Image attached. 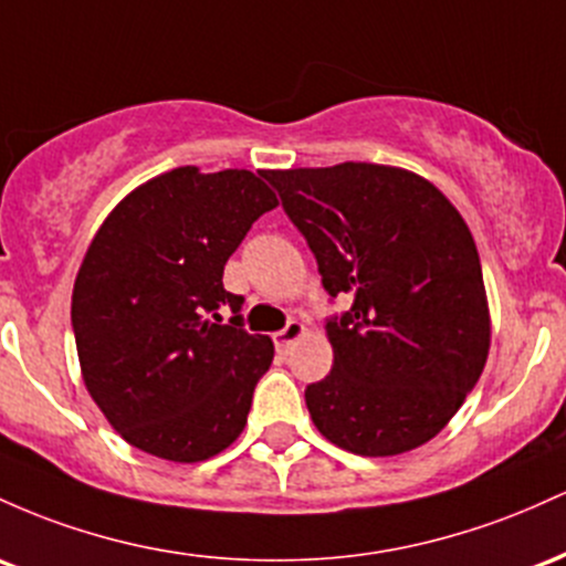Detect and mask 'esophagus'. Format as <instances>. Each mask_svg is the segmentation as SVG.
Masks as SVG:
<instances>
[{"label":"esophagus","mask_w":566,"mask_h":566,"mask_svg":"<svg viewBox=\"0 0 566 566\" xmlns=\"http://www.w3.org/2000/svg\"><path fill=\"white\" fill-rule=\"evenodd\" d=\"M304 332H307V328H304V323H300V321H289V323H285V328H281V332L272 336V339H275L277 350L289 353L291 347H294V342L302 339Z\"/></svg>","instance_id":"obj_1"}]
</instances>
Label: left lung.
I'll return each mask as SVG.
<instances>
[{"label":"left lung","instance_id":"obj_1","mask_svg":"<svg viewBox=\"0 0 566 566\" xmlns=\"http://www.w3.org/2000/svg\"><path fill=\"white\" fill-rule=\"evenodd\" d=\"M315 253L328 296L332 374L307 385L315 428L339 449L392 457L447 428L489 355L479 251L422 176L374 163L264 170Z\"/></svg>","mask_w":566,"mask_h":566}]
</instances>
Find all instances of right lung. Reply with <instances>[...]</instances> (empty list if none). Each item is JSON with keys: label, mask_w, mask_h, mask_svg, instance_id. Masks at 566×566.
Returning a JSON list of instances; mask_svg holds the SVG:
<instances>
[{"label": "right lung", "mask_w": 566, "mask_h": 566, "mask_svg": "<svg viewBox=\"0 0 566 566\" xmlns=\"http://www.w3.org/2000/svg\"><path fill=\"white\" fill-rule=\"evenodd\" d=\"M277 198L251 170L174 168L142 184L95 232L72 294L87 392L130 447L200 462L243 433L270 336L243 328L227 259ZM219 306H230L224 324Z\"/></svg>", "instance_id": "add662e5"}]
</instances>
